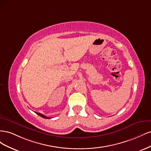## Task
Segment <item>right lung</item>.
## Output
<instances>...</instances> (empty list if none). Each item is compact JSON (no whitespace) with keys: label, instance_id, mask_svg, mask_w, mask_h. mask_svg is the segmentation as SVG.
Masks as SVG:
<instances>
[{"label":"right lung","instance_id":"add662e5","mask_svg":"<svg viewBox=\"0 0 151 151\" xmlns=\"http://www.w3.org/2000/svg\"><path fill=\"white\" fill-rule=\"evenodd\" d=\"M36 113L37 114V115H38L39 116H42V117L43 118H46V119H49V118H49V117H47V116H45L44 115H43V114H41L40 113Z\"/></svg>","mask_w":151,"mask_h":151}]
</instances>
